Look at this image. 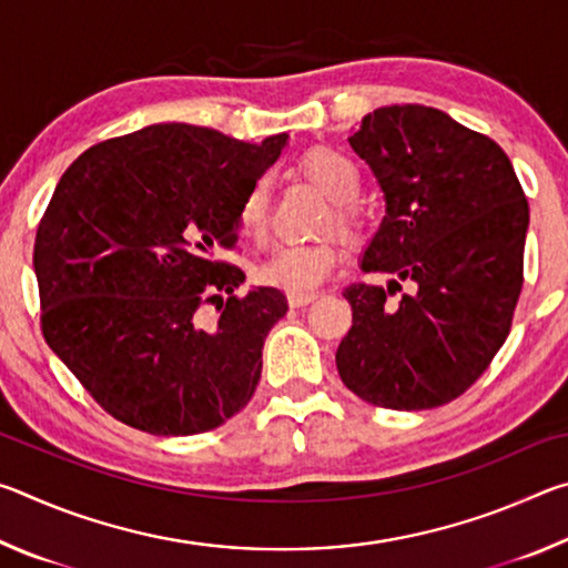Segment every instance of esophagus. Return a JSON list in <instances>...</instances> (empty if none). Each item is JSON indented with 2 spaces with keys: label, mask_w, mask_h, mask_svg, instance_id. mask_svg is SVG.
<instances>
[{
  "label": "esophagus",
  "mask_w": 568,
  "mask_h": 568,
  "mask_svg": "<svg viewBox=\"0 0 568 568\" xmlns=\"http://www.w3.org/2000/svg\"><path fill=\"white\" fill-rule=\"evenodd\" d=\"M313 301H318V293H287V303L293 307H303Z\"/></svg>",
  "instance_id": "esophagus-1"
}]
</instances>
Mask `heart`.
Masks as SVG:
<instances>
[{"mask_svg": "<svg viewBox=\"0 0 568 568\" xmlns=\"http://www.w3.org/2000/svg\"><path fill=\"white\" fill-rule=\"evenodd\" d=\"M303 175L318 185L328 200L335 203L333 217L335 227L345 237L358 235V215L351 210V200L358 195L361 178L353 162L341 152L318 148L307 152L301 162ZM240 233L250 240H261L267 227V187L265 182H255L245 192L237 207ZM341 257L338 240H318V243L281 245L255 267V277L267 287H277L285 293H311L321 287L335 271Z\"/></svg>", "mask_w": 568, "mask_h": 568, "instance_id": "obj_1", "label": "heart"}]
</instances>
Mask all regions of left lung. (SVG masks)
I'll return each instance as SVG.
<instances>
[{
    "mask_svg": "<svg viewBox=\"0 0 568 568\" xmlns=\"http://www.w3.org/2000/svg\"><path fill=\"white\" fill-rule=\"evenodd\" d=\"M386 200L353 283V325L335 353L345 386L373 406L436 408L488 368L524 285L528 203L511 160L486 134L423 104L365 114L351 138ZM414 293L386 304L399 281Z\"/></svg>",
    "mask_w": 568,
    "mask_h": 568,
    "instance_id": "obj_1",
    "label": "left lung"
}]
</instances>
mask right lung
Here are the masks:
<instances>
[{"instance_id":"right-lung-1","label":"right lung","mask_w":568,"mask_h":568,"mask_svg":"<svg viewBox=\"0 0 568 568\" xmlns=\"http://www.w3.org/2000/svg\"><path fill=\"white\" fill-rule=\"evenodd\" d=\"M285 145V132L253 145L160 122L82 152L57 182L34 240L42 333L110 416L192 436L253 398L287 303L275 287L237 297L245 273L217 255Z\"/></svg>"}]
</instances>
